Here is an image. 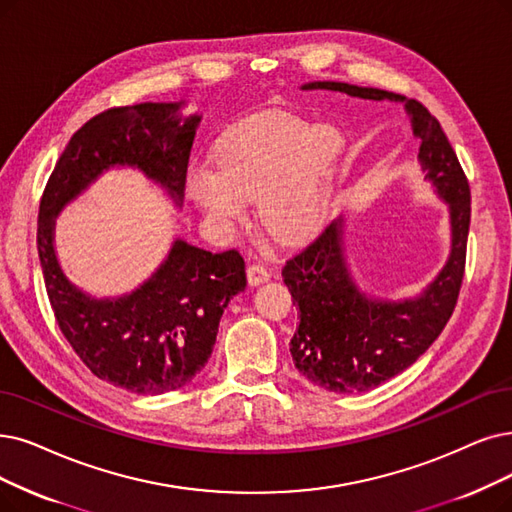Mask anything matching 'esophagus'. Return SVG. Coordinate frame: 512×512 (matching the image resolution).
Returning <instances> with one entry per match:
<instances>
[{
	"instance_id": "esophagus-1",
	"label": "esophagus",
	"mask_w": 512,
	"mask_h": 512,
	"mask_svg": "<svg viewBox=\"0 0 512 512\" xmlns=\"http://www.w3.org/2000/svg\"><path fill=\"white\" fill-rule=\"evenodd\" d=\"M271 277V269L269 267H264V264H260V262H254V264H250L248 267V281H250V285H260V283H264Z\"/></svg>"
}]
</instances>
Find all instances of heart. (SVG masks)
Masks as SVG:
<instances>
[{
  "instance_id": "obj_1",
  "label": "heart",
  "mask_w": 512,
  "mask_h": 512,
  "mask_svg": "<svg viewBox=\"0 0 512 512\" xmlns=\"http://www.w3.org/2000/svg\"><path fill=\"white\" fill-rule=\"evenodd\" d=\"M346 140L334 126L292 115H264L231 128L218 142V172L201 170L191 193L220 224H237L258 197V214L283 243L311 235L321 222Z\"/></svg>"
}]
</instances>
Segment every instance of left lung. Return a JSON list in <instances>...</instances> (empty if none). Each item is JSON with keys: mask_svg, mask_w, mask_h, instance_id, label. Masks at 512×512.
<instances>
[{"mask_svg": "<svg viewBox=\"0 0 512 512\" xmlns=\"http://www.w3.org/2000/svg\"><path fill=\"white\" fill-rule=\"evenodd\" d=\"M302 90L405 102L420 140V166L449 206L452 252L435 281L412 300L388 302L359 290L344 256L342 218L285 262L281 275L300 309V325L290 342L296 370L325 391L365 393L407 370L452 317L464 279L470 189L441 124L422 102L342 81H313Z\"/></svg>", "mask_w": 512, "mask_h": 512, "instance_id": "8db88e82", "label": "left lung"}]
</instances>
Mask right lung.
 I'll return each instance as SVG.
<instances>
[{"instance_id":"add662e5","label":"right lung","mask_w":512,"mask_h":512,"mask_svg":"<svg viewBox=\"0 0 512 512\" xmlns=\"http://www.w3.org/2000/svg\"><path fill=\"white\" fill-rule=\"evenodd\" d=\"M182 102L113 107L86 121L48 178L37 218V252L60 332L100 380L136 395L187 386L208 363L220 317L245 290L237 250L212 254L176 239L168 258L132 294L92 298L73 285L54 252V218L109 168H138L182 206L199 115Z\"/></svg>"}]
</instances>
